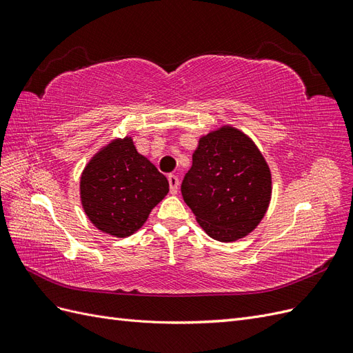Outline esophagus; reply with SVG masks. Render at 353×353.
Segmentation results:
<instances>
[{
  "label": "esophagus",
  "mask_w": 353,
  "mask_h": 353,
  "mask_svg": "<svg viewBox=\"0 0 353 353\" xmlns=\"http://www.w3.org/2000/svg\"><path fill=\"white\" fill-rule=\"evenodd\" d=\"M169 181V190H170V194H176L178 193V185H179V178L176 175L170 174L168 176Z\"/></svg>",
  "instance_id": "1"
}]
</instances>
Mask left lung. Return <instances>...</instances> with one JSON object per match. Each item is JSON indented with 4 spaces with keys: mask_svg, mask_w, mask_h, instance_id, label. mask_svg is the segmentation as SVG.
<instances>
[{
    "mask_svg": "<svg viewBox=\"0 0 353 353\" xmlns=\"http://www.w3.org/2000/svg\"><path fill=\"white\" fill-rule=\"evenodd\" d=\"M271 170L250 138L221 126L199 140L181 193L209 237L230 243L262 221L271 200Z\"/></svg>",
    "mask_w": 353,
    "mask_h": 353,
    "instance_id": "left-lung-1",
    "label": "left lung"
}]
</instances>
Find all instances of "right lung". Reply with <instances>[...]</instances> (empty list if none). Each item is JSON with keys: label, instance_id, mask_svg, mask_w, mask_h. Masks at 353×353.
I'll return each mask as SVG.
<instances>
[{"label": "right lung", "instance_id": "right-lung-1", "mask_svg": "<svg viewBox=\"0 0 353 353\" xmlns=\"http://www.w3.org/2000/svg\"><path fill=\"white\" fill-rule=\"evenodd\" d=\"M168 191L166 176L137 152L131 137L103 147L81 176V201L87 216L100 231L119 239L140 230Z\"/></svg>", "mask_w": 353, "mask_h": 353}]
</instances>
